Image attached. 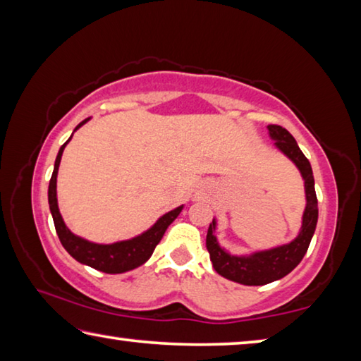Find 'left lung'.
<instances>
[{
    "label": "left lung",
    "mask_w": 361,
    "mask_h": 361,
    "mask_svg": "<svg viewBox=\"0 0 361 361\" xmlns=\"http://www.w3.org/2000/svg\"><path fill=\"white\" fill-rule=\"evenodd\" d=\"M271 137L283 154L295 164L304 180L305 209L302 213V224L299 234L290 243L276 248L261 250L252 255H231L219 245L215 235L216 219L213 218L210 228L207 231V250L210 253L213 269L224 279L242 285H266L285 277L295 269L307 252L309 243L315 232L317 219H319V202L315 194V181L312 167L307 157L299 149L296 140L291 133L280 126H267Z\"/></svg>",
    "instance_id": "left-lung-1"
}]
</instances>
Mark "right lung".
<instances>
[{"instance_id":"right-lung-1","label":"right lung","mask_w":361,"mask_h":361,"mask_svg":"<svg viewBox=\"0 0 361 361\" xmlns=\"http://www.w3.org/2000/svg\"><path fill=\"white\" fill-rule=\"evenodd\" d=\"M89 119L90 118L79 122L75 132L79 129V127L84 126ZM71 137L66 140L62 146H60L56 164H54V172L51 176V181H49V191H47L49 209H51L57 235L60 242H62L63 248L73 256V258L81 262V264L90 266L97 269V271H102L106 274H122L145 264V262L151 258L152 252H154L157 243L161 242L162 235L166 234L169 226L172 224L175 221V218L181 213L183 205L170 210L169 213H166V215H162L148 231H145L143 234H140L137 237H132L129 240H121L114 243H95V242L85 240L76 234H73V232L66 228L63 218L60 215L59 204H57V173H59L60 159H62L65 146L68 145Z\"/></svg>"}]
</instances>
